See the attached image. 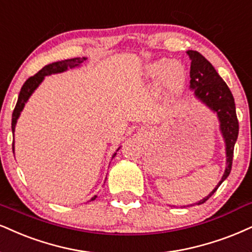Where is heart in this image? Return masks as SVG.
Here are the masks:
<instances>
[{"label": "heart", "instance_id": "heart-1", "mask_svg": "<svg viewBox=\"0 0 252 252\" xmlns=\"http://www.w3.org/2000/svg\"><path fill=\"white\" fill-rule=\"evenodd\" d=\"M144 74L152 83H159V90L167 100H173L182 92L186 82V70L178 62L160 58L148 63Z\"/></svg>", "mask_w": 252, "mask_h": 252}]
</instances>
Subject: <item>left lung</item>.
I'll return each mask as SVG.
<instances>
[{"label": "left lung", "mask_w": 252, "mask_h": 252, "mask_svg": "<svg viewBox=\"0 0 252 252\" xmlns=\"http://www.w3.org/2000/svg\"><path fill=\"white\" fill-rule=\"evenodd\" d=\"M187 54L191 61L189 88L194 91L195 97L206 104L210 110L216 112L220 120V129L225 142L226 167L224 174L214 190L196 203L202 204L217 190V188L231 172L234 147L238 136V120L236 116V106L232 93L224 80L217 73L215 67L200 52L188 50Z\"/></svg>", "instance_id": "obj_1"}]
</instances>
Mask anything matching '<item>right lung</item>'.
Listing matches in <instances>:
<instances>
[{"instance_id": "right-lung-1", "label": "right lung", "mask_w": 252, "mask_h": 252, "mask_svg": "<svg viewBox=\"0 0 252 252\" xmlns=\"http://www.w3.org/2000/svg\"><path fill=\"white\" fill-rule=\"evenodd\" d=\"M85 60H86L85 57H83V58L77 57V58H71V60L55 62V63L45 65V66L43 67L42 70H39L38 72L35 74V76L30 77V78H28L26 80V83L23 84V86H22V89L20 91V95H18L16 106H15L14 112H12V118H11L12 133L15 132V126H16L17 119H18V117H20L22 110H23L24 105H26L28 99L30 98V95L32 94V92L35 91V90L38 88L39 84L43 82L44 77L45 76H50V74H54V73L64 72V71H66L69 69H73V67L79 66V65L82 64ZM119 148H118V150H119ZM12 152H14V142H12ZM116 154L117 153L113 154L112 159L116 157ZM95 197H97V196H93L91 198V201L95 200Z\"/></svg>"}]
</instances>
